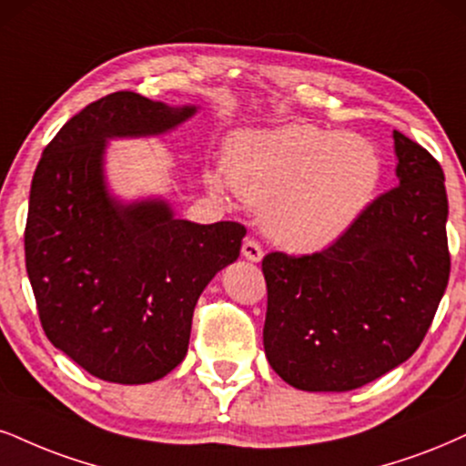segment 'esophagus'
Returning a JSON list of instances; mask_svg holds the SVG:
<instances>
[{"mask_svg":"<svg viewBox=\"0 0 466 466\" xmlns=\"http://www.w3.org/2000/svg\"><path fill=\"white\" fill-rule=\"evenodd\" d=\"M242 255L252 263H259L263 259V248L259 246V242H255V239H244Z\"/></svg>","mask_w":466,"mask_h":466,"instance_id":"1","label":"esophagus"}]
</instances>
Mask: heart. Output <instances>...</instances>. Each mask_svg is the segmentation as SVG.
Returning <instances> with one entry per match:
<instances>
[{
  "instance_id": "1",
  "label": "heart",
  "mask_w": 466,
  "mask_h": 466,
  "mask_svg": "<svg viewBox=\"0 0 466 466\" xmlns=\"http://www.w3.org/2000/svg\"><path fill=\"white\" fill-rule=\"evenodd\" d=\"M382 164L363 136L307 123L250 129L233 137L227 179L209 177L216 194L228 187L261 209L274 242L298 252L329 248L363 216L380 183Z\"/></svg>"
}]
</instances>
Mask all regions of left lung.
Instances as JSON below:
<instances>
[{"label":"left lung","instance_id":"8db88e82","mask_svg":"<svg viewBox=\"0 0 466 466\" xmlns=\"http://www.w3.org/2000/svg\"><path fill=\"white\" fill-rule=\"evenodd\" d=\"M395 186L326 250L269 252L263 348L300 391H352L409 360L450 280L441 164L393 131Z\"/></svg>","mask_w":466,"mask_h":466}]
</instances>
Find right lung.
<instances>
[{"label":"right lung","mask_w":466,"mask_h":466,"mask_svg":"<svg viewBox=\"0 0 466 466\" xmlns=\"http://www.w3.org/2000/svg\"><path fill=\"white\" fill-rule=\"evenodd\" d=\"M197 114L120 90L86 106L43 151L30 189L25 268L47 339L93 376L164 378L186 359L209 280L239 257V222L175 218L164 198L107 189L114 137L162 136Z\"/></svg>","instance_id":"add662e5"}]
</instances>
